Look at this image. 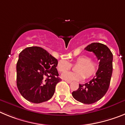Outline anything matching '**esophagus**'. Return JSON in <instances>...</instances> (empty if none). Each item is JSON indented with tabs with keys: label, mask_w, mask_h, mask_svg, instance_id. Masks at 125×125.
Listing matches in <instances>:
<instances>
[{
	"label": "esophagus",
	"mask_w": 125,
	"mask_h": 125,
	"mask_svg": "<svg viewBox=\"0 0 125 125\" xmlns=\"http://www.w3.org/2000/svg\"><path fill=\"white\" fill-rule=\"evenodd\" d=\"M66 82H67V83H72L71 81H66Z\"/></svg>",
	"instance_id": "34e87169"
}]
</instances>
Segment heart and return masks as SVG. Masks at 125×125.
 <instances>
[{
  "label": "heart",
  "instance_id": "b5f03b06",
  "mask_svg": "<svg viewBox=\"0 0 125 125\" xmlns=\"http://www.w3.org/2000/svg\"><path fill=\"white\" fill-rule=\"evenodd\" d=\"M91 57L86 55H82L76 58L75 63L79 64L76 68L78 72H65L62 74L61 77L66 81H81L85 78H89L94 75L98 69V63L91 60ZM72 64L67 60H60L57 63V70L60 72L67 71L71 69Z\"/></svg>",
  "mask_w": 125,
  "mask_h": 125
}]
</instances>
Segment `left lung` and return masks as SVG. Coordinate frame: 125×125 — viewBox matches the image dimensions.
Returning a JSON list of instances; mask_svg holds the SVG:
<instances>
[{
    "label": "left lung",
    "instance_id": "obj_1",
    "mask_svg": "<svg viewBox=\"0 0 125 125\" xmlns=\"http://www.w3.org/2000/svg\"><path fill=\"white\" fill-rule=\"evenodd\" d=\"M93 52L99 60L95 76L85 84H79L77 91L72 93L75 99L83 104H90L100 100L109 89L113 72V53L109 48L99 43H93L85 48Z\"/></svg>",
    "mask_w": 125,
    "mask_h": 125
}]
</instances>
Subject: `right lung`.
<instances>
[{
    "mask_svg": "<svg viewBox=\"0 0 125 125\" xmlns=\"http://www.w3.org/2000/svg\"><path fill=\"white\" fill-rule=\"evenodd\" d=\"M58 60L38 46L25 48L16 65L17 87L22 97L33 103L50 99L61 81L56 69Z\"/></svg>",
    "mask_w": 125,
    "mask_h": 125,
    "instance_id": "add662e5",
    "label": "right lung"
}]
</instances>
